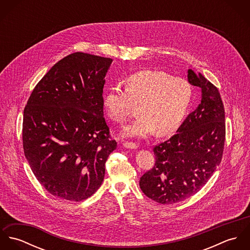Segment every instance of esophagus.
I'll return each instance as SVG.
<instances>
[{"instance_id": "obj_1", "label": "esophagus", "mask_w": 250, "mask_h": 250, "mask_svg": "<svg viewBox=\"0 0 250 250\" xmlns=\"http://www.w3.org/2000/svg\"><path fill=\"white\" fill-rule=\"evenodd\" d=\"M123 146L128 148V149H137L138 148V144L137 143H129V142L123 143Z\"/></svg>"}]
</instances>
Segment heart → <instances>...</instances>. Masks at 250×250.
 Returning <instances> with one entry per match:
<instances>
[{
	"mask_svg": "<svg viewBox=\"0 0 250 250\" xmlns=\"http://www.w3.org/2000/svg\"><path fill=\"white\" fill-rule=\"evenodd\" d=\"M189 83L161 70H142L125 80V89L111 86L103 105L109 118L122 123L138 106L140 117L124 129L125 137L143 138L157 132L167 136L176 131L192 100Z\"/></svg>",
	"mask_w": 250,
	"mask_h": 250,
	"instance_id": "b5f03b06",
	"label": "heart"
}]
</instances>
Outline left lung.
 <instances>
[{"label":"left lung","mask_w":250,"mask_h":250,"mask_svg":"<svg viewBox=\"0 0 250 250\" xmlns=\"http://www.w3.org/2000/svg\"><path fill=\"white\" fill-rule=\"evenodd\" d=\"M199 86L201 103L177 133L153 148L156 163L140 180L143 193L160 204H173L198 192L220 164L225 142V111L217 87L202 74L188 71Z\"/></svg>","instance_id":"1"}]
</instances>
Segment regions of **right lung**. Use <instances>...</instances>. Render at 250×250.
Wrapping results in <instances>:
<instances>
[{
	"instance_id": "right-lung-1",
	"label": "right lung",
	"mask_w": 250,
	"mask_h": 250,
	"mask_svg": "<svg viewBox=\"0 0 250 250\" xmlns=\"http://www.w3.org/2000/svg\"><path fill=\"white\" fill-rule=\"evenodd\" d=\"M112 60L73 53L34 88L23 116V148L38 182L69 201L91 196L116 149L103 111L105 77Z\"/></svg>"
}]
</instances>
